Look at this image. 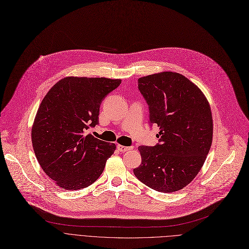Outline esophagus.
Listing matches in <instances>:
<instances>
[{
  "instance_id": "esophagus-1",
  "label": "esophagus",
  "mask_w": 249,
  "mask_h": 249,
  "mask_svg": "<svg viewBox=\"0 0 249 249\" xmlns=\"http://www.w3.org/2000/svg\"><path fill=\"white\" fill-rule=\"evenodd\" d=\"M118 149L119 151H122V152H124V151H127V150H130L132 147L130 146H124V145H122V144H118Z\"/></svg>"
}]
</instances>
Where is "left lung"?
<instances>
[{"label": "left lung", "mask_w": 249, "mask_h": 249, "mask_svg": "<svg viewBox=\"0 0 249 249\" xmlns=\"http://www.w3.org/2000/svg\"><path fill=\"white\" fill-rule=\"evenodd\" d=\"M139 89L160 132L155 146L141 145L142 163L133 174L160 193H175L202 167L213 142V116L202 91L185 76L163 71L140 78Z\"/></svg>", "instance_id": "obj_1"}]
</instances>
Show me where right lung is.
<instances>
[{"mask_svg":"<svg viewBox=\"0 0 249 249\" xmlns=\"http://www.w3.org/2000/svg\"><path fill=\"white\" fill-rule=\"evenodd\" d=\"M121 80L68 76L42 101L32 128V142L45 174L60 187H88L103 174L116 150L88 133L99 124L101 104Z\"/></svg>","mask_w":249,"mask_h":249,"instance_id":"obj_1","label":"right lung"}]
</instances>
